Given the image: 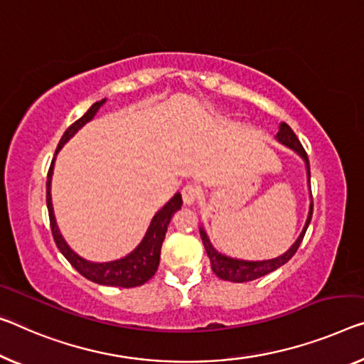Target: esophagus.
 Wrapping results in <instances>:
<instances>
[{
  "label": "esophagus",
  "instance_id": "1",
  "mask_svg": "<svg viewBox=\"0 0 364 364\" xmlns=\"http://www.w3.org/2000/svg\"><path fill=\"white\" fill-rule=\"evenodd\" d=\"M198 195L200 190L197 186H193V183H187V186L182 188V200L186 205H192L193 201L198 198Z\"/></svg>",
  "mask_w": 364,
  "mask_h": 364
}]
</instances>
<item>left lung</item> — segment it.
<instances>
[{"instance_id":"8db88e82","label":"left lung","mask_w":364,"mask_h":364,"mask_svg":"<svg viewBox=\"0 0 364 364\" xmlns=\"http://www.w3.org/2000/svg\"><path fill=\"white\" fill-rule=\"evenodd\" d=\"M277 139L282 141L283 144H287L291 149H294L301 158L304 159L306 167H307V182H309V188H311V167H309V158H307V153L303 148V144L298 139V136L294 135V132L291 130V127L288 124L279 125V132L277 133ZM312 210H314V203L311 201V208H309V215H307V221L304 225L303 232L299 234V237L296 239V242L287 250L283 255L277 257V259L272 260H262V262H247V260H237V259H231V257H226L215 250L213 245H211L208 236H206L205 229H200V236L201 240H203L205 250L210 257L211 262V270L216 273V277H220L221 279H226V282H234V283H244V282H252V279H257L260 277H265L268 273L277 270L282 265L287 264V262L291 259V257L296 254V250L299 249L301 242H303L304 234L307 231V226H309L311 218H312Z\"/></svg>"}]
</instances>
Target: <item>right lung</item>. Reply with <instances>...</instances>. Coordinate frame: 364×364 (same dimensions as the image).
<instances>
[{"mask_svg": "<svg viewBox=\"0 0 364 364\" xmlns=\"http://www.w3.org/2000/svg\"><path fill=\"white\" fill-rule=\"evenodd\" d=\"M105 102V99L99 100V102L92 104L91 109H89L81 119H77L75 124L68 127V130L63 133L61 136L58 148L55 151V154L58 153L61 146L68 141V139L75 135V133L80 130V128L87 124L89 120L96 115V112L100 109V105ZM53 163L52 161L48 169L47 176V208H48V218H50V228H52L53 240L60 249V252L65 255V259L70 262V264L76 268L77 272L81 273L82 277L91 279V282L97 284H105V287H117V288H135L141 287L148 282L149 278L158 270L159 259H161V247H163L164 237L167 226H169L171 218L174 216L177 210H181L182 206V197L181 193H176L167 203L161 208L156 216L151 221V225L146 231V236L143 237L141 244L133 250L132 254L120 260L107 262V264H92V262H87L81 259L80 255L73 252L68 247V244L65 242V239L61 237L58 231L57 221H55L53 216V208H52V197H50V183H52V172H53Z\"/></svg>", "mask_w": 364, "mask_h": 364, "instance_id": "right-lung-1", "label": "right lung"}]
</instances>
